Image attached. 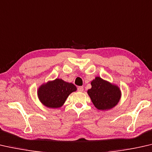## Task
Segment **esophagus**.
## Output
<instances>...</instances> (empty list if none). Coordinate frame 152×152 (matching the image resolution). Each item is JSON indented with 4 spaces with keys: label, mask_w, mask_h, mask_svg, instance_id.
<instances>
[{
    "label": "esophagus",
    "mask_w": 152,
    "mask_h": 152,
    "mask_svg": "<svg viewBox=\"0 0 152 152\" xmlns=\"http://www.w3.org/2000/svg\"><path fill=\"white\" fill-rule=\"evenodd\" d=\"M77 90H78L79 91H80V92H82V91H83V87H82V86L78 87Z\"/></svg>",
    "instance_id": "1"
}]
</instances>
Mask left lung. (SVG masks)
I'll list each match as a JSON object with an SVG mask.
<instances>
[{
	"instance_id": "obj_1",
	"label": "left lung",
	"mask_w": 152,
	"mask_h": 152,
	"mask_svg": "<svg viewBox=\"0 0 152 152\" xmlns=\"http://www.w3.org/2000/svg\"><path fill=\"white\" fill-rule=\"evenodd\" d=\"M91 88L88 90L94 105L100 110H110L118 103L121 97L117 86L96 77L91 82Z\"/></svg>"
}]
</instances>
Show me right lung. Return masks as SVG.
<instances>
[{
  "mask_svg": "<svg viewBox=\"0 0 152 152\" xmlns=\"http://www.w3.org/2000/svg\"><path fill=\"white\" fill-rule=\"evenodd\" d=\"M77 90L76 86L61 79L48 81L42 84L38 89L39 101L50 108H60L65 102L70 94Z\"/></svg>",
  "mask_w": 152,
  "mask_h": 152,
  "instance_id": "obj_1",
  "label": "right lung"
}]
</instances>
